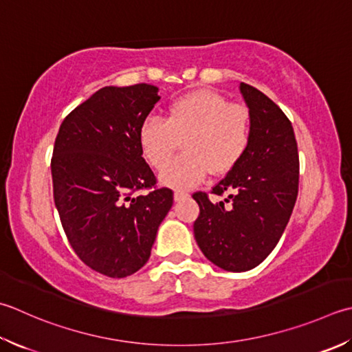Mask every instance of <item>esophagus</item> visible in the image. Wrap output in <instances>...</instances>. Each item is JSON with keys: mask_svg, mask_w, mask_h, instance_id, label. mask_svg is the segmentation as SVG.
Here are the masks:
<instances>
[{"mask_svg": "<svg viewBox=\"0 0 352 352\" xmlns=\"http://www.w3.org/2000/svg\"><path fill=\"white\" fill-rule=\"evenodd\" d=\"M188 197H189V194H188V192H184V190H175L174 192L175 201H182V199H186Z\"/></svg>", "mask_w": 352, "mask_h": 352, "instance_id": "esophagus-1", "label": "esophagus"}]
</instances>
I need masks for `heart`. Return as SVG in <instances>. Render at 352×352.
<instances>
[{"instance_id": "obj_1", "label": "heart", "mask_w": 352, "mask_h": 352, "mask_svg": "<svg viewBox=\"0 0 352 352\" xmlns=\"http://www.w3.org/2000/svg\"><path fill=\"white\" fill-rule=\"evenodd\" d=\"M253 117L243 103L213 89H195L172 100L166 119L148 117L139 129L142 154L162 169L184 140L185 154L163 169L160 180L190 189L209 174H226L243 160L252 142Z\"/></svg>"}]
</instances>
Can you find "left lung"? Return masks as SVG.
Masks as SVG:
<instances>
[{
    "mask_svg": "<svg viewBox=\"0 0 352 352\" xmlns=\"http://www.w3.org/2000/svg\"><path fill=\"white\" fill-rule=\"evenodd\" d=\"M253 117L252 142L235 168L210 194L195 192L199 215L194 223L197 244L210 263L227 272L259 265L276 247L292 217L299 190V153L292 122L254 87L241 82Z\"/></svg>",
    "mask_w": 352,
    "mask_h": 352,
    "instance_id": "1",
    "label": "left lung"
}]
</instances>
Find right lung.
<instances>
[{"mask_svg": "<svg viewBox=\"0 0 352 352\" xmlns=\"http://www.w3.org/2000/svg\"><path fill=\"white\" fill-rule=\"evenodd\" d=\"M157 91L103 87L65 117L54 140L53 198L67 239L82 263L109 278L148 263L174 203V192L157 188L139 143Z\"/></svg>", "mask_w": 352, "mask_h": 352, "instance_id": "obj_1", "label": "right lung"}]
</instances>
